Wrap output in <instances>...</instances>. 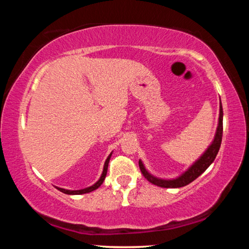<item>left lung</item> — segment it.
Instances as JSON below:
<instances>
[{"mask_svg": "<svg viewBox=\"0 0 249 249\" xmlns=\"http://www.w3.org/2000/svg\"><path fill=\"white\" fill-rule=\"evenodd\" d=\"M222 135H223V108H222V103L220 99V114H218V123H217L216 132H215V135H214L213 141L209 145V147L206 148L204 153L202 154L200 157L188 168L187 170L174 179L158 178V177L151 175L150 172L146 169L144 162L140 159L138 163H140L142 174L144 175L145 178L148 180L149 182H151L155 185H158V187H161V188L184 187V185L191 183L193 180H196L197 177L203 174V172L211 166V163L214 161L218 150H220L221 142H222Z\"/></svg>", "mask_w": 249, "mask_h": 249, "instance_id": "1", "label": "left lung"}]
</instances>
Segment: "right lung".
Instances as JSON below:
<instances>
[{
    "label": "right lung",
    "instance_id": "right-lung-1",
    "mask_svg": "<svg viewBox=\"0 0 249 249\" xmlns=\"http://www.w3.org/2000/svg\"><path fill=\"white\" fill-rule=\"evenodd\" d=\"M113 154V151L111 154H109L107 156V160H105L104 162V167H103V171H102V175H101L100 179L96 181V182L94 184L90 185V187L88 188H84V189H81V190H68V189H64V188H59V187H56L59 191H61L62 193H66V195H71V196H77V195H84V193H89V192H92L98 189L101 184L103 183V181L105 179V177H107V167H108V162H109V159H111V156Z\"/></svg>",
    "mask_w": 249,
    "mask_h": 249
}]
</instances>
